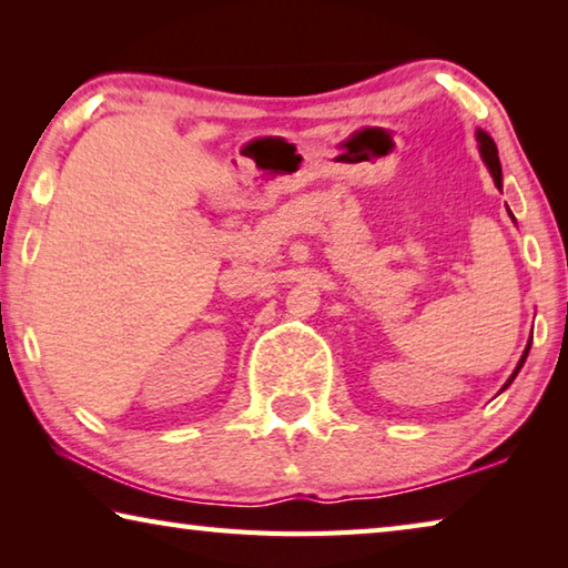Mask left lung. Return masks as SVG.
Here are the masks:
<instances>
[{"mask_svg":"<svg viewBox=\"0 0 568 568\" xmlns=\"http://www.w3.org/2000/svg\"><path fill=\"white\" fill-rule=\"evenodd\" d=\"M476 140H478V152H480V158H484L488 172H491V178H494V182H496V187H498V190H504V175H501V162H498L496 142L491 140V134L484 132V130H476ZM508 215H511V210H508ZM511 217H514V215H511ZM531 341H534V333L528 335V343H526V348H524L521 361L516 363L514 373H511V376H508V381L504 383V388H501V390H506L508 386H511L514 378L518 376V371L524 368V363H526V358H528V351H531ZM501 390H498V393H501Z\"/></svg>","mask_w":568,"mask_h":568,"instance_id":"1","label":"left lung"}]
</instances>
